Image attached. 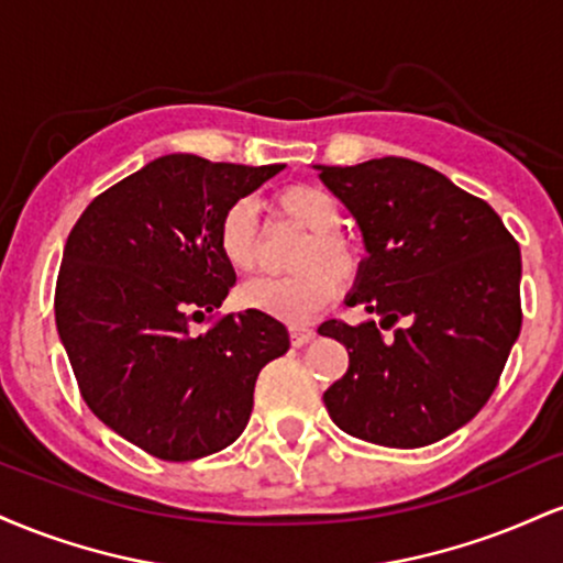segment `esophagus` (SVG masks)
<instances>
[{
  "label": "esophagus",
  "instance_id": "esophagus-1",
  "mask_svg": "<svg viewBox=\"0 0 563 563\" xmlns=\"http://www.w3.org/2000/svg\"><path fill=\"white\" fill-rule=\"evenodd\" d=\"M314 333L312 328H303V325H290V344L294 346H303V344H309V341L314 339Z\"/></svg>",
  "mask_w": 563,
  "mask_h": 563
}]
</instances>
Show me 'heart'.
<instances>
[{
  "instance_id": "heart-1",
  "label": "heart",
  "mask_w": 563,
  "mask_h": 563,
  "mask_svg": "<svg viewBox=\"0 0 563 563\" xmlns=\"http://www.w3.org/2000/svg\"><path fill=\"white\" fill-rule=\"evenodd\" d=\"M275 211L307 230V241L294 256L296 273L262 277L238 290L245 309L286 322H307L331 303L341 286H349L363 267V251L339 230L341 209L325 187L296 183L275 192ZM219 251L235 273L251 275L260 267L254 209L245 200L232 203L219 222Z\"/></svg>"
}]
</instances>
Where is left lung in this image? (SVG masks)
<instances>
[{
	"instance_id": "1",
	"label": "left lung",
	"mask_w": 563,
	"mask_h": 563,
	"mask_svg": "<svg viewBox=\"0 0 563 563\" xmlns=\"http://www.w3.org/2000/svg\"><path fill=\"white\" fill-rule=\"evenodd\" d=\"M318 169L367 249L346 303L380 318L318 328L349 352L322 402L341 431L365 442H439L487 405L519 339V243L487 200L418 161Z\"/></svg>"
}]
</instances>
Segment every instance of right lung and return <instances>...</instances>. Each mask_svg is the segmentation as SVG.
Returning a JSON list of instances; mask_svg holds the SVG:
<instances>
[{
  "label": "right lung",
  "mask_w": 563,
  "mask_h": 563,
  "mask_svg": "<svg viewBox=\"0 0 563 563\" xmlns=\"http://www.w3.org/2000/svg\"><path fill=\"white\" fill-rule=\"evenodd\" d=\"M283 169L172 153L100 192L70 230L57 333L89 410L153 457L185 463L235 442L260 371L288 352L286 325L256 309L190 333L235 286L219 251L224 211Z\"/></svg>",
  "instance_id": "1"
}]
</instances>
